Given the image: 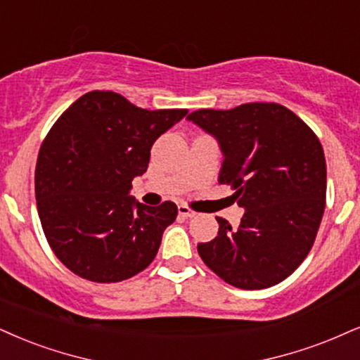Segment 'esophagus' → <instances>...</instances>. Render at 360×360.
<instances>
[{"label": "esophagus", "instance_id": "1", "mask_svg": "<svg viewBox=\"0 0 360 360\" xmlns=\"http://www.w3.org/2000/svg\"><path fill=\"white\" fill-rule=\"evenodd\" d=\"M179 215L184 217V219H193V217L197 214H195L192 208H188L187 205H180L179 207Z\"/></svg>", "mask_w": 360, "mask_h": 360}]
</instances>
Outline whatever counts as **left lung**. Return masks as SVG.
Returning <instances> with one entry per match:
<instances>
[{"mask_svg":"<svg viewBox=\"0 0 360 360\" xmlns=\"http://www.w3.org/2000/svg\"><path fill=\"white\" fill-rule=\"evenodd\" d=\"M187 120L219 141V181L232 185L245 208L235 229L217 217L219 235L197 247L202 260L243 290L282 282L309 255L326 208V157L316 133L278 103L197 110Z\"/></svg>","mask_w":360,"mask_h":360,"instance_id":"1","label":"left lung"}]
</instances>
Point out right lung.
<instances>
[{
  "instance_id": "obj_1",
  "label": "right lung",
  "mask_w": 360,
  "mask_h": 360,
  "mask_svg": "<svg viewBox=\"0 0 360 360\" xmlns=\"http://www.w3.org/2000/svg\"><path fill=\"white\" fill-rule=\"evenodd\" d=\"M188 110H143L113 91L79 96L39 148L34 193L51 250L91 282L130 278L148 267L179 208L130 195L155 140Z\"/></svg>"
}]
</instances>
